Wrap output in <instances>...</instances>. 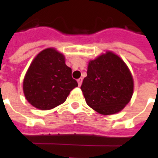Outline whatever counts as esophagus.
<instances>
[{"mask_svg":"<svg viewBox=\"0 0 158 158\" xmlns=\"http://www.w3.org/2000/svg\"><path fill=\"white\" fill-rule=\"evenodd\" d=\"M82 81H83V79H82V78H79V79H77V82H78V84H79V86H81Z\"/></svg>","mask_w":158,"mask_h":158,"instance_id":"34e87169","label":"esophagus"}]
</instances>
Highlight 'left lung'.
I'll use <instances>...</instances> for the list:
<instances>
[{
    "label": "left lung",
    "instance_id": "8db88e82",
    "mask_svg": "<svg viewBox=\"0 0 158 158\" xmlns=\"http://www.w3.org/2000/svg\"><path fill=\"white\" fill-rule=\"evenodd\" d=\"M80 89L92 109L102 115H113L131 100L134 79L125 61L107 51L89 60L87 77Z\"/></svg>",
    "mask_w": 158,
    "mask_h": 158
}]
</instances>
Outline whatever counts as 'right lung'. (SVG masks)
<instances>
[{
  "label": "right lung",
  "mask_w": 158,
  "mask_h": 158,
  "mask_svg": "<svg viewBox=\"0 0 158 158\" xmlns=\"http://www.w3.org/2000/svg\"><path fill=\"white\" fill-rule=\"evenodd\" d=\"M71 73L64 55L53 48L44 49L33 60L23 78L25 98L43 110L64 103L70 91L78 86Z\"/></svg>",
  "instance_id": "add662e5"
}]
</instances>
